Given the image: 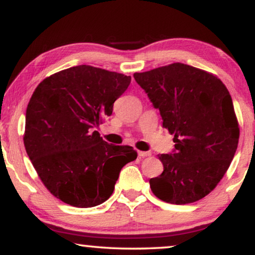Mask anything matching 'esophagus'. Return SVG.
Segmentation results:
<instances>
[{
    "instance_id": "obj_1",
    "label": "esophagus",
    "mask_w": 255,
    "mask_h": 255,
    "mask_svg": "<svg viewBox=\"0 0 255 255\" xmlns=\"http://www.w3.org/2000/svg\"><path fill=\"white\" fill-rule=\"evenodd\" d=\"M137 153H138L139 158H144V157L151 156V152H150V151H138Z\"/></svg>"
}]
</instances>
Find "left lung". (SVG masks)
Masks as SVG:
<instances>
[{"mask_svg":"<svg viewBox=\"0 0 255 255\" xmlns=\"http://www.w3.org/2000/svg\"><path fill=\"white\" fill-rule=\"evenodd\" d=\"M134 78L174 135L173 151L158 155L164 171L150 179L152 193L173 204L201 200L224 177L238 146L230 93L213 74L179 62Z\"/></svg>","mask_w":255,"mask_h":255,"instance_id":"obj_1","label":"left lung"}]
</instances>
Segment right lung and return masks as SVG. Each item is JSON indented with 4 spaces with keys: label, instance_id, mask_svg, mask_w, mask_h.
<instances>
[{
    "label": "right lung",
    "instance_id": "add662e5",
    "mask_svg": "<svg viewBox=\"0 0 255 255\" xmlns=\"http://www.w3.org/2000/svg\"><path fill=\"white\" fill-rule=\"evenodd\" d=\"M130 81L82 64L45 78L34 90L24 145L42 184L62 202L77 208L105 202L121 168L137 157L132 146L110 144L95 130Z\"/></svg>",
    "mask_w": 255,
    "mask_h": 255
}]
</instances>
